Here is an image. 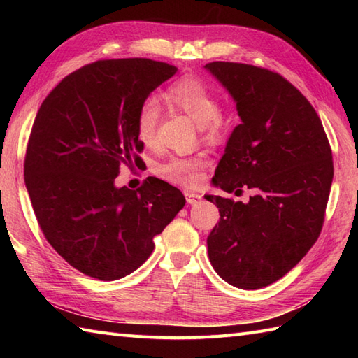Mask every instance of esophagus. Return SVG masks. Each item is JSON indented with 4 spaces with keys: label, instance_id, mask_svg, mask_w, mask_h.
<instances>
[{
    "label": "esophagus",
    "instance_id": "esophagus-1",
    "mask_svg": "<svg viewBox=\"0 0 358 358\" xmlns=\"http://www.w3.org/2000/svg\"><path fill=\"white\" fill-rule=\"evenodd\" d=\"M185 195H186V200L189 204H199L203 200V196L200 194L192 192V191H186Z\"/></svg>",
    "mask_w": 358,
    "mask_h": 358
}]
</instances>
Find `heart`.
Segmentation results:
<instances>
[{
  "label": "heart",
  "mask_w": 358,
  "mask_h": 358,
  "mask_svg": "<svg viewBox=\"0 0 358 358\" xmlns=\"http://www.w3.org/2000/svg\"><path fill=\"white\" fill-rule=\"evenodd\" d=\"M164 98L175 108L183 110L196 124L210 135H218L223 129V120L220 117V103L212 89L200 78L186 77L172 83L164 92ZM159 121V106L154 98L144 101L136 113V136L144 146H152L157 138V127ZM203 159L172 158L158 166V175L162 178L181 186H194L200 181V169Z\"/></svg>",
  "instance_id": "obj_1"
}]
</instances>
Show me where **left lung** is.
I'll use <instances>...</instances> for the list:
<instances>
[{"label":"left lung","instance_id":"obj_1","mask_svg":"<svg viewBox=\"0 0 358 358\" xmlns=\"http://www.w3.org/2000/svg\"><path fill=\"white\" fill-rule=\"evenodd\" d=\"M204 69L229 92L241 120L212 185L255 191L248 203L204 195L220 210L208 237L209 260L229 285L260 289L286 275L322 232L334 177L331 146L313 106L281 75L224 62Z\"/></svg>","mask_w":358,"mask_h":358}]
</instances>
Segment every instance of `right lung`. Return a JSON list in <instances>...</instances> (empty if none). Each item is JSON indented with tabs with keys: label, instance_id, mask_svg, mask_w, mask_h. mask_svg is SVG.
Listing matches in <instances>:
<instances>
[{
	"label": "right lung",
	"instance_id": "1",
	"mask_svg": "<svg viewBox=\"0 0 358 358\" xmlns=\"http://www.w3.org/2000/svg\"><path fill=\"white\" fill-rule=\"evenodd\" d=\"M175 72L148 58L103 59L67 75L36 113L24 162L30 201L45 240L89 277L113 281L138 269L185 206L163 180L115 186L120 166L136 164L144 148L140 106Z\"/></svg>",
	"mask_w": 358,
	"mask_h": 358
}]
</instances>
